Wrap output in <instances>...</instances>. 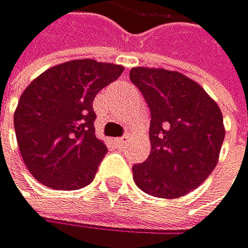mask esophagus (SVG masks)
I'll return each mask as SVG.
<instances>
[{"label": "esophagus", "mask_w": 248, "mask_h": 248, "mask_svg": "<svg viewBox=\"0 0 248 248\" xmlns=\"http://www.w3.org/2000/svg\"><path fill=\"white\" fill-rule=\"evenodd\" d=\"M125 137H119V139H114V143H116V145H119V146H122V145H125Z\"/></svg>", "instance_id": "obj_1"}]
</instances>
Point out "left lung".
Returning a JSON list of instances; mask_svg holds the SVG:
<instances>
[{"instance_id": "obj_1", "label": "left lung", "mask_w": 248, "mask_h": 248, "mask_svg": "<svg viewBox=\"0 0 248 248\" xmlns=\"http://www.w3.org/2000/svg\"><path fill=\"white\" fill-rule=\"evenodd\" d=\"M129 79L151 111V154L132 166L136 185L158 198L189 194L218 163L226 136L218 105L197 82L177 71L137 67Z\"/></svg>"}]
</instances>
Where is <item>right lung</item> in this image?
Returning <instances> with one entry per match:
<instances>
[{"mask_svg":"<svg viewBox=\"0 0 248 248\" xmlns=\"http://www.w3.org/2000/svg\"><path fill=\"white\" fill-rule=\"evenodd\" d=\"M123 67L93 59L61 63L34 79L15 111V132L22 160L44 186L85 187L108 152L96 137V94L117 80Z\"/></svg>","mask_w":248,"mask_h":248,"instance_id":"1","label":"right lung"}]
</instances>
